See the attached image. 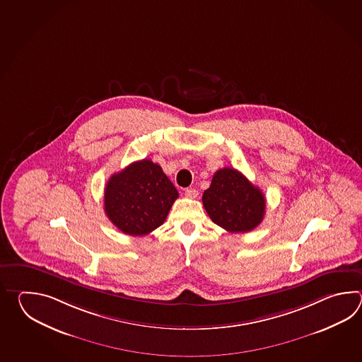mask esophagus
<instances>
[{"label":"esophagus","mask_w":362,"mask_h":362,"mask_svg":"<svg viewBox=\"0 0 362 362\" xmlns=\"http://www.w3.org/2000/svg\"><path fill=\"white\" fill-rule=\"evenodd\" d=\"M185 197L189 198V199H195V198L198 197V192H197L195 189H187V190L185 192Z\"/></svg>","instance_id":"1"}]
</instances>
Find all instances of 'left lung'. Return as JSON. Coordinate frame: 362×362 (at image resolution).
<instances>
[{
    "mask_svg": "<svg viewBox=\"0 0 362 362\" xmlns=\"http://www.w3.org/2000/svg\"><path fill=\"white\" fill-rule=\"evenodd\" d=\"M202 200L211 220L230 233L254 230L265 215L262 190L234 168L217 170Z\"/></svg>",
    "mask_w": 362,
    "mask_h": 362,
    "instance_id": "1",
    "label": "left lung"
}]
</instances>
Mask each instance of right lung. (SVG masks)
I'll return each instance as SVG.
<instances>
[{"label": "right lung", "instance_id": "add662e5", "mask_svg": "<svg viewBox=\"0 0 362 362\" xmlns=\"http://www.w3.org/2000/svg\"><path fill=\"white\" fill-rule=\"evenodd\" d=\"M177 189L150 159L114 173L105 187V212L124 234L146 235L167 218Z\"/></svg>", "mask_w": 362, "mask_h": 362}]
</instances>
